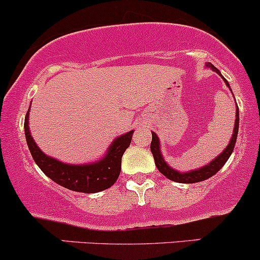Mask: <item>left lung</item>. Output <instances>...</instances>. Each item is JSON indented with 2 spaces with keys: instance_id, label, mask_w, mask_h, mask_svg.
<instances>
[{
  "instance_id": "1",
  "label": "left lung",
  "mask_w": 260,
  "mask_h": 260,
  "mask_svg": "<svg viewBox=\"0 0 260 260\" xmlns=\"http://www.w3.org/2000/svg\"><path fill=\"white\" fill-rule=\"evenodd\" d=\"M206 66L210 67L212 71H215L216 74H218L221 77L223 78L224 83H226L227 87H230L229 82L224 80V77L221 75V72L215 67L212 63L208 62ZM240 112H238V107L236 108V122H235V129H233V135L231 138V141H230L229 146L223 150V152H221V154H218L216 158L214 161H211L209 165L204 166L199 169H195V171H190V172H184V173H180V172L176 171L172 167L166 163L165 159H163V156L161 153V150H159V140L158 136L156 134L152 133V141H151V152L153 154V158H154V163H156V167L158 168V171L161 172L165 177H167L168 179L173 180V182L177 183H198L201 182V180H205L208 178L212 177L214 174H216L221 168L223 167L224 163L227 162V159L230 158L231 156L233 148H235L236 145V140H237V134H238V125H240Z\"/></svg>"
}]
</instances>
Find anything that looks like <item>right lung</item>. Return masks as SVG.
<instances>
[{
    "mask_svg": "<svg viewBox=\"0 0 260 260\" xmlns=\"http://www.w3.org/2000/svg\"><path fill=\"white\" fill-rule=\"evenodd\" d=\"M28 118L29 110L24 120V134L29 151L38 167L55 183L70 190L92 194L110 188L116 182L121 171V157L130 146L134 130L116 138L101 161L89 165H69L46 156L38 147L29 131Z\"/></svg>",
    "mask_w": 260,
    "mask_h": 260,
    "instance_id": "right-lung-1",
    "label": "right lung"
}]
</instances>
